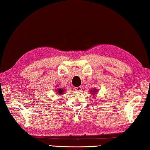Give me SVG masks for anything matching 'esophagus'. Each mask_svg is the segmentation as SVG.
Masks as SVG:
<instances>
[{"mask_svg": "<svg viewBox=\"0 0 150 150\" xmlns=\"http://www.w3.org/2000/svg\"><path fill=\"white\" fill-rule=\"evenodd\" d=\"M75 91L76 92H80L82 91V88L80 86H78V87H75Z\"/></svg>", "mask_w": 150, "mask_h": 150, "instance_id": "1", "label": "esophagus"}]
</instances>
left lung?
<instances>
[{"mask_svg":"<svg viewBox=\"0 0 150 150\" xmlns=\"http://www.w3.org/2000/svg\"><path fill=\"white\" fill-rule=\"evenodd\" d=\"M91 94H96V92H97V90H96V88H94V89H93L92 90V91H91Z\"/></svg>","mask_w":150,"mask_h":150,"instance_id":"1","label":"left lung"}]
</instances>
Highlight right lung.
Returning <instances> with one entry per match:
<instances>
[{
	"label": "right lung",
	"mask_w": 150,
	"mask_h": 150,
	"mask_svg": "<svg viewBox=\"0 0 150 150\" xmlns=\"http://www.w3.org/2000/svg\"><path fill=\"white\" fill-rule=\"evenodd\" d=\"M64 93V88H58L57 90V94H63Z\"/></svg>",
	"instance_id": "right-lung-1"
}]
</instances>
